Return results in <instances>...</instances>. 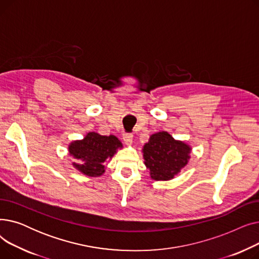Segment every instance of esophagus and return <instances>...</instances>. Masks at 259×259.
Here are the masks:
<instances>
[{"instance_id":"obj_1","label":"esophagus","mask_w":259,"mask_h":259,"mask_svg":"<svg viewBox=\"0 0 259 259\" xmlns=\"http://www.w3.org/2000/svg\"><path fill=\"white\" fill-rule=\"evenodd\" d=\"M122 140H124V142L128 145H130L132 143V140H133V135L132 133H124L122 134Z\"/></svg>"}]
</instances>
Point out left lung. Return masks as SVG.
Wrapping results in <instances>:
<instances>
[{"label":"left lung","mask_w":259,"mask_h":259,"mask_svg":"<svg viewBox=\"0 0 259 259\" xmlns=\"http://www.w3.org/2000/svg\"><path fill=\"white\" fill-rule=\"evenodd\" d=\"M143 152L151 178L155 181H169L187 165L190 147L184 142L175 141L168 132H158L151 135Z\"/></svg>","instance_id":"obj_1"}]
</instances>
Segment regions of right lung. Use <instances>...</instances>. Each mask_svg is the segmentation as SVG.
<instances>
[{"mask_svg":"<svg viewBox=\"0 0 259 259\" xmlns=\"http://www.w3.org/2000/svg\"><path fill=\"white\" fill-rule=\"evenodd\" d=\"M121 143L114 135L104 137L90 132L83 141L73 142L69 146V153L74 158L81 159V164H73L74 167L88 176H100L105 172L104 161L111 158Z\"/></svg>","mask_w":259,"mask_h":259,"instance_id":"right-lung-1","label":"right lung"}]
</instances>
